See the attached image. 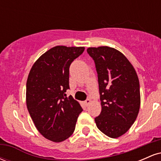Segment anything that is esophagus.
<instances>
[{
	"label": "esophagus",
	"instance_id": "34e87169",
	"mask_svg": "<svg viewBox=\"0 0 161 161\" xmlns=\"http://www.w3.org/2000/svg\"><path fill=\"white\" fill-rule=\"evenodd\" d=\"M90 103H91V100L87 99L86 101L84 102V104H85V105H86V106H88V104H90Z\"/></svg>",
	"mask_w": 161,
	"mask_h": 161
}]
</instances>
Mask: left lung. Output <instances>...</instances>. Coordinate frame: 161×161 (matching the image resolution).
<instances>
[{
  "label": "left lung",
  "mask_w": 161,
  "mask_h": 161,
  "mask_svg": "<svg viewBox=\"0 0 161 161\" xmlns=\"http://www.w3.org/2000/svg\"><path fill=\"white\" fill-rule=\"evenodd\" d=\"M98 79L101 112L96 125L112 138L125 134L136 121L141 96L137 73L123 53L113 47H88Z\"/></svg>",
  "instance_id": "left-lung-1"
}]
</instances>
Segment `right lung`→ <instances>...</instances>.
<instances>
[{
  "mask_svg": "<svg viewBox=\"0 0 161 161\" xmlns=\"http://www.w3.org/2000/svg\"><path fill=\"white\" fill-rule=\"evenodd\" d=\"M84 47L55 46L31 68L26 82V106L36 129L45 138L61 142L72 136L82 108L69 89V68Z\"/></svg>",
  "mask_w": 161,
  "mask_h": 161,
  "instance_id": "right-lung-1",
  "label": "right lung"
}]
</instances>
